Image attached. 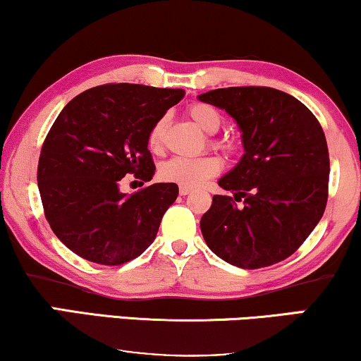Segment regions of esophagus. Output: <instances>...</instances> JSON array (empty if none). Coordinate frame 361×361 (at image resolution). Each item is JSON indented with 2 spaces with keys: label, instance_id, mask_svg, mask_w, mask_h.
Returning a JSON list of instances; mask_svg holds the SVG:
<instances>
[{
  "label": "esophagus",
  "instance_id": "34e87169",
  "mask_svg": "<svg viewBox=\"0 0 361 361\" xmlns=\"http://www.w3.org/2000/svg\"><path fill=\"white\" fill-rule=\"evenodd\" d=\"M179 192H180V195H189L190 192H192V189H190V187L182 185V187H179Z\"/></svg>",
  "mask_w": 361,
  "mask_h": 361
}]
</instances>
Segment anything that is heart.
Masks as SVG:
<instances>
[{
    "mask_svg": "<svg viewBox=\"0 0 361 361\" xmlns=\"http://www.w3.org/2000/svg\"><path fill=\"white\" fill-rule=\"evenodd\" d=\"M190 120L200 128L202 131L214 135L220 130L224 118H221L220 111L214 108L209 103H192L187 108ZM167 120L161 118L157 120L147 135V146L151 151H161L162 142H164V133H166ZM210 145L215 149H220L225 152L226 156L235 154L236 145L230 140H212ZM221 169V162L219 157L215 156H202L197 159H185V157H172V159L162 162L157 171V176L162 182H169V184H177L184 187H199L204 184L205 180L212 179L219 174Z\"/></svg>",
    "mask_w": 361,
    "mask_h": 361,
    "instance_id": "b5f03b06",
    "label": "heart"
}]
</instances>
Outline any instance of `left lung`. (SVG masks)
<instances>
[{
  "label": "left lung",
  "instance_id": "8db88e82",
  "mask_svg": "<svg viewBox=\"0 0 361 361\" xmlns=\"http://www.w3.org/2000/svg\"><path fill=\"white\" fill-rule=\"evenodd\" d=\"M199 100L235 118L245 147L219 180L233 197L214 195L202 215L205 243L243 269L289 258L327 205L330 161L322 126L298 98L269 87L216 88Z\"/></svg>",
  "mask_w": 361,
  "mask_h": 361
}]
</instances>
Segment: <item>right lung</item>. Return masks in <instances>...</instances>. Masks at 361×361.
I'll list each match as a JSON object with an SVG mask.
<instances>
[{"label": "right lung", "mask_w": 361, "mask_h": 361, "mask_svg": "<svg viewBox=\"0 0 361 361\" xmlns=\"http://www.w3.org/2000/svg\"><path fill=\"white\" fill-rule=\"evenodd\" d=\"M184 93L106 83L77 95L59 113L39 156L37 185L52 231L80 258L118 266L154 241L179 187L152 184L128 195L120 180L126 174L152 179L147 135Z\"/></svg>", "instance_id": "right-lung-1"}]
</instances>
